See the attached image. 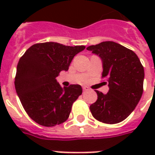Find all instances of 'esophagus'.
<instances>
[{
    "instance_id": "1",
    "label": "esophagus",
    "mask_w": 155,
    "mask_h": 155,
    "mask_svg": "<svg viewBox=\"0 0 155 155\" xmlns=\"http://www.w3.org/2000/svg\"><path fill=\"white\" fill-rule=\"evenodd\" d=\"M89 90H90V89L87 86H83V91H88Z\"/></svg>"
}]
</instances>
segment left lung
<instances>
[{
  "label": "left lung",
  "instance_id": "1",
  "mask_svg": "<svg viewBox=\"0 0 155 155\" xmlns=\"http://www.w3.org/2000/svg\"><path fill=\"white\" fill-rule=\"evenodd\" d=\"M86 49L101 58L102 77L108 78L110 89L107 94L97 91V100L90 106L91 112L104 123L122 122L142 96L144 68L140 59L134 51L113 41L101 42Z\"/></svg>",
  "mask_w": 155,
  "mask_h": 155
}]
</instances>
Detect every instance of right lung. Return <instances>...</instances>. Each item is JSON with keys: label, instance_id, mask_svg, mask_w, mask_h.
<instances>
[{"label": "right lung", "instance_id": "obj_1", "mask_svg": "<svg viewBox=\"0 0 155 155\" xmlns=\"http://www.w3.org/2000/svg\"><path fill=\"white\" fill-rule=\"evenodd\" d=\"M84 45L69 46L56 42L32 45L17 64L15 86L27 115L39 125L53 127L68 119L71 106L82 94L79 84L62 87L56 78L68 71Z\"/></svg>", "mask_w": 155, "mask_h": 155}]
</instances>
